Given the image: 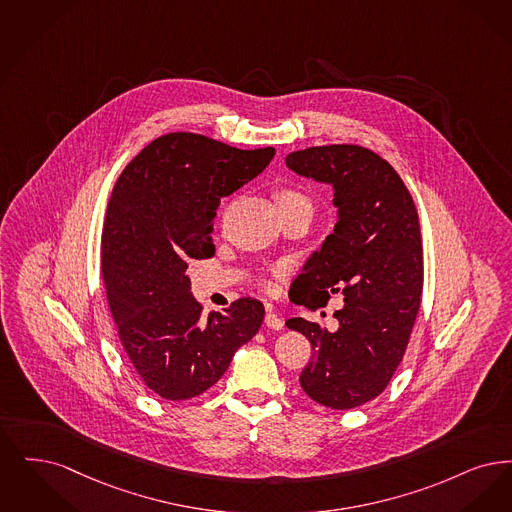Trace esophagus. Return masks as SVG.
Wrapping results in <instances>:
<instances>
[{
    "label": "esophagus",
    "instance_id": "1",
    "mask_svg": "<svg viewBox=\"0 0 512 512\" xmlns=\"http://www.w3.org/2000/svg\"><path fill=\"white\" fill-rule=\"evenodd\" d=\"M264 323H266L269 329H273V331L283 329V319H281L277 313L271 312V310H267L266 317H264Z\"/></svg>",
    "mask_w": 512,
    "mask_h": 512
}]
</instances>
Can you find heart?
Wrapping results in <instances>:
<instances>
[{
	"label": "heart",
	"mask_w": 512,
	"mask_h": 512,
	"mask_svg": "<svg viewBox=\"0 0 512 512\" xmlns=\"http://www.w3.org/2000/svg\"><path fill=\"white\" fill-rule=\"evenodd\" d=\"M275 200H277L279 210H281V208H287V206H298V204L312 208V200H310V197H308L306 193L294 189V187H281V189H277V191H275Z\"/></svg>",
	"instance_id": "heart-1"
}]
</instances>
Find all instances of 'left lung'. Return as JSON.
Returning <instances> with one entry per match:
<instances>
[{
	"label": "left lung",
	"instance_id": "8db88e82",
	"mask_svg": "<svg viewBox=\"0 0 512 512\" xmlns=\"http://www.w3.org/2000/svg\"><path fill=\"white\" fill-rule=\"evenodd\" d=\"M300 176L331 183L338 222L292 289L308 310L334 294L338 329L292 317L313 354L300 386L331 409H354L380 396L409 344L423 294V239L413 197L398 172L359 145H323L287 156Z\"/></svg>",
	"mask_w": 512,
	"mask_h": 512
}]
</instances>
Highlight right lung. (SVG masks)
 <instances>
[{
    "label": "right lung",
    "mask_w": 512,
    "mask_h": 512,
    "mask_svg": "<svg viewBox=\"0 0 512 512\" xmlns=\"http://www.w3.org/2000/svg\"><path fill=\"white\" fill-rule=\"evenodd\" d=\"M273 155V147L243 151L174 132L151 141L114 183L101 237L103 285L124 352L162 400H189L214 386L264 321L256 298L202 317L185 269L214 256L220 199Z\"/></svg>",
    "instance_id": "1"
}]
</instances>
